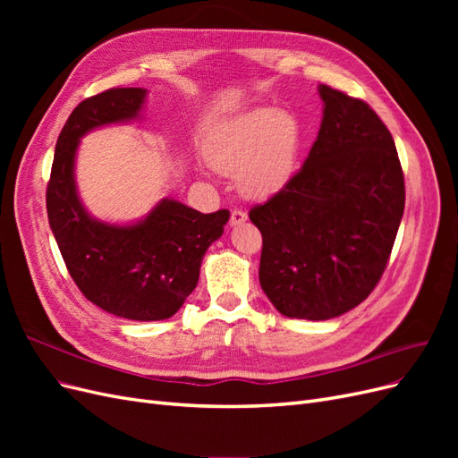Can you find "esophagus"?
Instances as JSON below:
<instances>
[{"label": "esophagus", "mask_w": 458, "mask_h": 458, "mask_svg": "<svg viewBox=\"0 0 458 458\" xmlns=\"http://www.w3.org/2000/svg\"><path fill=\"white\" fill-rule=\"evenodd\" d=\"M246 212H242V210H233L231 212V217H229V224L231 225H241V224H244L246 221Z\"/></svg>", "instance_id": "1"}]
</instances>
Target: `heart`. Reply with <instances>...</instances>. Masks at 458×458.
<instances>
[{
    "instance_id": "obj_1",
    "label": "heart",
    "mask_w": 458,
    "mask_h": 458,
    "mask_svg": "<svg viewBox=\"0 0 458 458\" xmlns=\"http://www.w3.org/2000/svg\"><path fill=\"white\" fill-rule=\"evenodd\" d=\"M298 122L279 108L261 106L219 128L208 147L216 170L239 175L246 195L267 197L294 172Z\"/></svg>"
}]
</instances>
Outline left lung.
Segmentation results:
<instances>
[{"mask_svg":"<svg viewBox=\"0 0 458 458\" xmlns=\"http://www.w3.org/2000/svg\"><path fill=\"white\" fill-rule=\"evenodd\" d=\"M317 141L279 192L250 210L263 246L259 284L276 311L325 321L378 284L405 210L392 133L361 99L318 86Z\"/></svg>","mask_w":458,"mask_h":458,"instance_id":"8db88e82","label":"left lung"}]
</instances>
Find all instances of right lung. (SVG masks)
Returning <instances> with one entry per match:
<instances>
[{"label": "right lung", "instance_id": "right-lung-1", "mask_svg": "<svg viewBox=\"0 0 458 458\" xmlns=\"http://www.w3.org/2000/svg\"><path fill=\"white\" fill-rule=\"evenodd\" d=\"M143 88H113L81 101L55 147L47 183V217L72 281L95 306L131 321H162L183 306L199 283L202 258L224 234L229 210L200 214L164 199L135 225H108L81 206L74 183L80 137L131 120Z\"/></svg>", "mask_w": 458, "mask_h": 458}]
</instances>
